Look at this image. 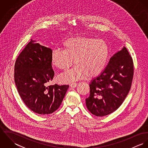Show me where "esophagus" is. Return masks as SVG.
I'll return each instance as SVG.
<instances>
[{"mask_svg": "<svg viewBox=\"0 0 148 148\" xmlns=\"http://www.w3.org/2000/svg\"><path fill=\"white\" fill-rule=\"evenodd\" d=\"M77 83H71V84H70L69 85V86H70V87L71 88H75V87H76L77 86Z\"/></svg>", "mask_w": 148, "mask_h": 148, "instance_id": "obj_1", "label": "esophagus"}]
</instances>
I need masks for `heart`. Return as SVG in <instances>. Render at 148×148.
<instances>
[{"label":"heart","mask_w":148,"mask_h":148,"mask_svg":"<svg viewBox=\"0 0 148 148\" xmlns=\"http://www.w3.org/2000/svg\"><path fill=\"white\" fill-rule=\"evenodd\" d=\"M64 50L53 49L51 53V62L61 69L69 71L58 76L60 82L67 83L92 77L99 75L104 69L108 60L109 49L103 39L78 36L65 40L63 43Z\"/></svg>","instance_id":"heart-1"}]
</instances>
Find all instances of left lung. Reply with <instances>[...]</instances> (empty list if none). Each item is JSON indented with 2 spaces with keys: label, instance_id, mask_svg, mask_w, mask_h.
<instances>
[{
  "label": "left lung",
  "instance_id": "left-lung-1",
  "mask_svg": "<svg viewBox=\"0 0 148 148\" xmlns=\"http://www.w3.org/2000/svg\"><path fill=\"white\" fill-rule=\"evenodd\" d=\"M133 60L124 47L112 56L105 69L90 84V95L85 99L90 113L96 116L108 115L123 104L133 77Z\"/></svg>",
  "mask_w": 148,
  "mask_h": 148
}]
</instances>
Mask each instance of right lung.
<instances>
[{"label":"right lung","mask_w":148,"mask_h":148,"mask_svg":"<svg viewBox=\"0 0 148 148\" xmlns=\"http://www.w3.org/2000/svg\"><path fill=\"white\" fill-rule=\"evenodd\" d=\"M52 50L35 40L28 43L15 64L14 79L18 91L27 106L39 114H48L61 105L68 85H48L53 79Z\"/></svg>","instance_id":"1"}]
</instances>
